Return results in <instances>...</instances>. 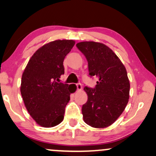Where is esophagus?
Listing matches in <instances>:
<instances>
[{
  "label": "esophagus",
  "mask_w": 156,
  "mask_h": 156,
  "mask_svg": "<svg viewBox=\"0 0 156 156\" xmlns=\"http://www.w3.org/2000/svg\"><path fill=\"white\" fill-rule=\"evenodd\" d=\"M76 89H77L78 91L82 90V85L80 83H78V84H76Z\"/></svg>",
  "instance_id": "1"
}]
</instances>
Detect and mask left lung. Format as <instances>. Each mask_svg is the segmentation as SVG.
<instances>
[{
	"label": "left lung",
	"instance_id": "8db88e82",
	"mask_svg": "<svg viewBox=\"0 0 156 156\" xmlns=\"http://www.w3.org/2000/svg\"><path fill=\"white\" fill-rule=\"evenodd\" d=\"M76 46L88 62L89 75L99 80L94 88L84 87L88 100L82 106L83 119L91 127L109 126L120 116L129 102L130 83L126 69L105 44L81 42Z\"/></svg>",
	"mask_w": 156,
	"mask_h": 156
}]
</instances>
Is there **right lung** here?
<instances>
[{"label":"right lung","mask_w":156,"mask_h":156,"mask_svg":"<svg viewBox=\"0 0 156 156\" xmlns=\"http://www.w3.org/2000/svg\"><path fill=\"white\" fill-rule=\"evenodd\" d=\"M74 44L72 40H59L44 44L34 53L23 72V101L32 118L42 127L55 126L63 121L73 91L71 84L59 82V78L65 73L64 59Z\"/></svg>","instance_id":"obj_1"}]
</instances>
